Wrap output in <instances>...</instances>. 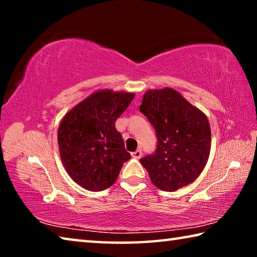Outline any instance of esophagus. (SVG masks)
Instances as JSON below:
<instances>
[{"label": "esophagus", "instance_id": "esophagus-1", "mask_svg": "<svg viewBox=\"0 0 257 257\" xmlns=\"http://www.w3.org/2000/svg\"><path fill=\"white\" fill-rule=\"evenodd\" d=\"M132 155H133V158H134V159H141V158H142V155H143V153H142V150H137V151L133 152Z\"/></svg>", "mask_w": 257, "mask_h": 257}]
</instances>
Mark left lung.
<instances>
[{
  "label": "left lung",
  "instance_id": "8db88e82",
  "mask_svg": "<svg viewBox=\"0 0 257 257\" xmlns=\"http://www.w3.org/2000/svg\"><path fill=\"white\" fill-rule=\"evenodd\" d=\"M139 110L158 138L154 153L141 159L152 182L164 191L191 184L210 155L211 128L205 114L172 88L146 92Z\"/></svg>",
  "mask_w": 257,
  "mask_h": 257
}]
</instances>
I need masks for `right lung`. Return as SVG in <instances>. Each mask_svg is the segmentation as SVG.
<instances>
[{
  "instance_id": "1",
  "label": "right lung",
  "mask_w": 257,
  "mask_h": 257,
  "mask_svg": "<svg viewBox=\"0 0 257 257\" xmlns=\"http://www.w3.org/2000/svg\"><path fill=\"white\" fill-rule=\"evenodd\" d=\"M133 93L96 92L68 112L58 143L62 163L82 188L99 191L114 184L130 153L115 121L132 103Z\"/></svg>"
}]
</instances>
